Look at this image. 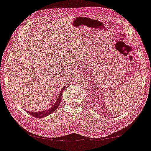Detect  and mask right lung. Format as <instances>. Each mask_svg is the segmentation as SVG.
<instances>
[{"mask_svg":"<svg viewBox=\"0 0 151 151\" xmlns=\"http://www.w3.org/2000/svg\"><path fill=\"white\" fill-rule=\"evenodd\" d=\"M65 88V86H64L63 88H62L61 90L60 91V94H59V96L58 97L57 101H56L55 104L53 105L50 109H47V110L43 111H40V112H30L28 111H25L27 112L29 114L32 115V116H34L35 118H38V119H41V118H44V117L48 116L49 114L52 113L53 112H54L56 109H57V108L59 107V105H60V102H61L62 92H63V91Z\"/></svg>","mask_w":151,"mask_h":151,"instance_id":"add662e5","label":"right lung"}]
</instances>
